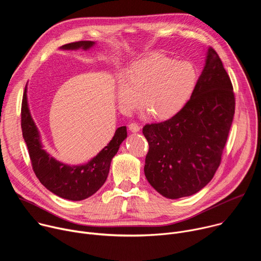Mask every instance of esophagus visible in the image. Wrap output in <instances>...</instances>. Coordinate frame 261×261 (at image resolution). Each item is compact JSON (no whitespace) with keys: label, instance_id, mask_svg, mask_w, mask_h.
Segmentation results:
<instances>
[{"label":"esophagus","instance_id":"34e87169","mask_svg":"<svg viewBox=\"0 0 261 261\" xmlns=\"http://www.w3.org/2000/svg\"><path fill=\"white\" fill-rule=\"evenodd\" d=\"M128 128H129V130H130L131 132H133V133L139 132L140 129H141V127H140L138 124H136V123H130V124L128 125Z\"/></svg>","mask_w":261,"mask_h":261}]
</instances>
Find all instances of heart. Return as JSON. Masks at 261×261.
Instances as JSON below:
<instances>
[{
    "label": "heart",
    "mask_w": 261,
    "mask_h": 261,
    "mask_svg": "<svg viewBox=\"0 0 261 261\" xmlns=\"http://www.w3.org/2000/svg\"><path fill=\"white\" fill-rule=\"evenodd\" d=\"M197 83V72L188 61L154 55L135 62L118 84L120 108L129 113L141 105L157 119L175 116L190 99Z\"/></svg>",
    "instance_id": "1"
}]
</instances>
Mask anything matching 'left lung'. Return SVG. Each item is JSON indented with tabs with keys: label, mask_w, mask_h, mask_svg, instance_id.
<instances>
[{
	"label": "left lung",
	"mask_w": 261,
	"mask_h": 261,
	"mask_svg": "<svg viewBox=\"0 0 261 261\" xmlns=\"http://www.w3.org/2000/svg\"><path fill=\"white\" fill-rule=\"evenodd\" d=\"M230 79L210 47L190 100L171 119L145 125L150 148L145 157L147 181L162 196H190L211 181L218 169L234 116Z\"/></svg>",
	"instance_id": "1"
}]
</instances>
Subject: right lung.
Returning <instances> with one entry per match:
<instances>
[{"label":"right lung","mask_w":261,"mask_h":261,"mask_svg":"<svg viewBox=\"0 0 261 261\" xmlns=\"http://www.w3.org/2000/svg\"><path fill=\"white\" fill-rule=\"evenodd\" d=\"M95 44V41H79L65 44L60 49L87 51ZM27 91L25 86L21 104V129L36 176L47 190L64 199L80 201L92 196L105 182L111 160L127 138L126 126L119 127L113 139L90 161L80 165H68L44 150L40 132L29 108Z\"/></svg>","instance_id":"add662e5"}]
</instances>
